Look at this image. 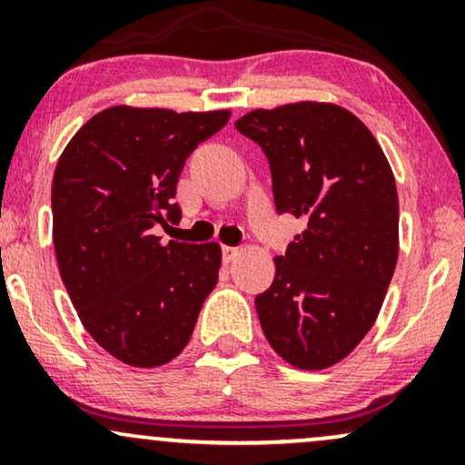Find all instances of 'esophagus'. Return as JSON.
Segmentation results:
<instances>
[{
	"instance_id": "34e87169",
	"label": "esophagus",
	"mask_w": 465,
	"mask_h": 465,
	"mask_svg": "<svg viewBox=\"0 0 465 465\" xmlns=\"http://www.w3.org/2000/svg\"><path fill=\"white\" fill-rule=\"evenodd\" d=\"M238 255H240L238 247H223V262L225 264H232Z\"/></svg>"
}]
</instances>
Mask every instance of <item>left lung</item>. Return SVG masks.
<instances>
[{"mask_svg":"<svg viewBox=\"0 0 465 465\" xmlns=\"http://www.w3.org/2000/svg\"><path fill=\"white\" fill-rule=\"evenodd\" d=\"M236 129L262 148L280 214L306 229L255 297L277 354L300 370L343 361L371 330L398 262V190L381 143L343 106L255 109Z\"/></svg>","mask_w":465,"mask_h":465,"instance_id":"1","label":"left lung"}]
</instances>
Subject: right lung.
<instances>
[{"mask_svg":"<svg viewBox=\"0 0 465 465\" xmlns=\"http://www.w3.org/2000/svg\"><path fill=\"white\" fill-rule=\"evenodd\" d=\"M229 111L111 106L67 143L52 181V238L84 330L117 361L165 365L188 345L218 282L221 247L153 236L181 221L177 181Z\"/></svg>","mask_w":465,"mask_h":465,"instance_id":"right-lung-1","label":"right lung"}]
</instances>
